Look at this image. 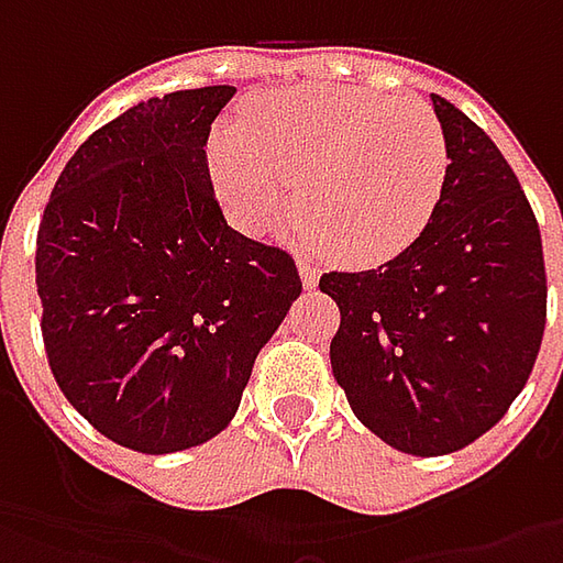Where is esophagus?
<instances>
[{
	"label": "esophagus",
	"mask_w": 563,
	"mask_h": 563,
	"mask_svg": "<svg viewBox=\"0 0 563 563\" xmlns=\"http://www.w3.org/2000/svg\"><path fill=\"white\" fill-rule=\"evenodd\" d=\"M297 269H300L303 288H316V285H319V269H316L310 256H297Z\"/></svg>",
	"instance_id": "esophagus-1"
}]
</instances>
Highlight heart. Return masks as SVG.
<instances>
[{"label":"heart","instance_id":"heart-1","mask_svg":"<svg viewBox=\"0 0 563 563\" xmlns=\"http://www.w3.org/2000/svg\"><path fill=\"white\" fill-rule=\"evenodd\" d=\"M448 137L413 99L303 84L256 97L244 131L219 128L209 175L228 212L263 231L294 212L329 256L376 266L429 228L448 185Z\"/></svg>","mask_w":563,"mask_h":563}]
</instances>
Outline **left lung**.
Wrapping results in <instances>:
<instances>
[{
  "instance_id": "left-lung-1",
  "label": "left lung",
  "mask_w": 563,
  "mask_h": 563,
  "mask_svg": "<svg viewBox=\"0 0 563 563\" xmlns=\"http://www.w3.org/2000/svg\"><path fill=\"white\" fill-rule=\"evenodd\" d=\"M451 168L429 228L385 266L325 272L329 357L357 420L404 454L476 442L523 391L545 332L542 234L488 134L432 93Z\"/></svg>"
}]
</instances>
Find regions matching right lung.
<instances>
[{
  "mask_svg": "<svg viewBox=\"0 0 563 563\" xmlns=\"http://www.w3.org/2000/svg\"><path fill=\"white\" fill-rule=\"evenodd\" d=\"M234 87L175 90L102 124L36 231L43 344L62 395L141 454L209 442L300 297L291 253L228 225L206 141Z\"/></svg>",
  "mask_w": 563,
  "mask_h": 563,
  "instance_id": "obj_1",
  "label": "right lung"
}]
</instances>
